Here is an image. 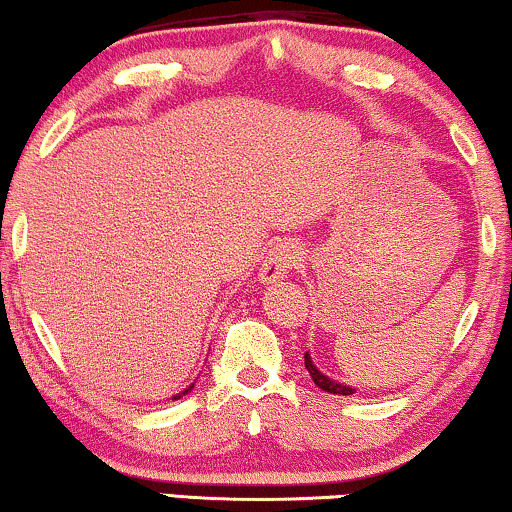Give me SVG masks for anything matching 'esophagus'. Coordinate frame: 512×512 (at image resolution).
Here are the masks:
<instances>
[{
    "label": "esophagus",
    "instance_id": "34e87169",
    "mask_svg": "<svg viewBox=\"0 0 512 512\" xmlns=\"http://www.w3.org/2000/svg\"><path fill=\"white\" fill-rule=\"evenodd\" d=\"M298 261H301V249H298L296 244H275V247L268 251V256H265L261 272H258V275H261V282L272 284L282 280V277H287V272L294 268V265H298Z\"/></svg>",
    "mask_w": 512,
    "mask_h": 512
}]
</instances>
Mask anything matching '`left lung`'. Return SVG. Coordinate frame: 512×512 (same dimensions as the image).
Listing matches in <instances>:
<instances>
[{
  "label": "left lung",
  "mask_w": 512,
  "mask_h": 512,
  "mask_svg": "<svg viewBox=\"0 0 512 512\" xmlns=\"http://www.w3.org/2000/svg\"><path fill=\"white\" fill-rule=\"evenodd\" d=\"M305 369H308V374H310V378H313V381H315V386L322 388L324 393H334V395H353V393H355V390L350 388V386H343V383L334 381V378L324 376L322 371L315 367L313 360H310L308 353H305Z\"/></svg>",
  "instance_id": "left-lung-1"
}]
</instances>
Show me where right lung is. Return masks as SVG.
I'll use <instances>...</instances> for the list:
<instances>
[{
    "label": "right lung",
    "mask_w": 512,
    "mask_h": 512,
    "mask_svg": "<svg viewBox=\"0 0 512 512\" xmlns=\"http://www.w3.org/2000/svg\"><path fill=\"white\" fill-rule=\"evenodd\" d=\"M188 390H192V386H190V388H188ZM188 390H185V393H188ZM185 393H183V395H185ZM178 397H181V395H178Z\"/></svg>",
    "instance_id": "add662e5"
}]
</instances>
